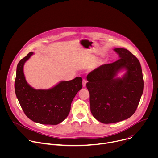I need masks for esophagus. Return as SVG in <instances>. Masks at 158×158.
Returning <instances> with one entry per match:
<instances>
[{
	"label": "esophagus",
	"instance_id": "1",
	"mask_svg": "<svg viewBox=\"0 0 158 158\" xmlns=\"http://www.w3.org/2000/svg\"><path fill=\"white\" fill-rule=\"evenodd\" d=\"M86 84H87V81L84 79L82 80V86L83 87H85L86 86Z\"/></svg>",
	"mask_w": 158,
	"mask_h": 158
}]
</instances>
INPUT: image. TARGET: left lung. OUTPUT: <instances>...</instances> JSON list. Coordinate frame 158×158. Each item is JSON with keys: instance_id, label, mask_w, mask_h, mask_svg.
Returning <instances> with one entry per match:
<instances>
[{"instance_id": "1", "label": "left lung", "mask_w": 158, "mask_h": 158, "mask_svg": "<svg viewBox=\"0 0 158 158\" xmlns=\"http://www.w3.org/2000/svg\"><path fill=\"white\" fill-rule=\"evenodd\" d=\"M114 51L119 59L102 65L87 76L93 116L104 124L119 122L130 118L136 111L144 90L140 62L124 48ZM125 70L121 77L118 73Z\"/></svg>"}]
</instances>
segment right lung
<instances>
[{
    "label": "right lung",
    "mask_w": 158,
    "mask_h": 158,
    "mask_svg": "<svg viewBox=\"0 0 158 158\" xmlns=\"http://www.w3.org/2000/svg\"><path fill=\"white\" fill-rule=\"evenodd\" d=\"M33 52H29L17 64L15 92L25 114L34 122L56 125L68 116L71 102L82 87V79L77 77L62 81L48 89H35L26 81L24 65Z\"/></svg>",
    "instance_id": "1"
}]
</instances>
